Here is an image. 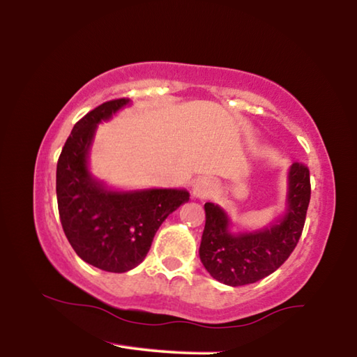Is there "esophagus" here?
I'll return each mask as SVG.
<instances>
[{
  "label": "esophagus",
  "instance_id": "esophagus-1",
  "mask_svg": "<svg viewBox=\"0 0 357 357\" xmlns=\"http://www.w3.org/2000/svg\"><path fill=\"white\" fill-rule=\"evenodd\" d=\"M215 192V184L213 181L208 179V178H203V179H198L195 184L192 187V195L195 198H200V200H204V198H209L213 197Z\"/></svg>",
  "mask_w": 357,
  "mask_h": 357
}]
</instances>
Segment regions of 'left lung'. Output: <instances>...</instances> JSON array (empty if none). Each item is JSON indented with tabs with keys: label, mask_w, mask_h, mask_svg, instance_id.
I'll return each instance as SVG.
<instances>
[{
	"label": "left lung",
	"mask_w": 357,
	"mask_h": 357,
	"mask_svg": "<svg viewBox=\"0 0 357 357\" xmlns=\"http://www.w3.org/2000/svg\"><path fill=\"white\" fill-rule=\"evenodd\" d=\"M310 203L309 168L294 162L288 172L287 211L269 228L253 233H231L225 211L204 204L206 223L200 259L208 273L229 287L255 283L273 274L298 245Z\"/></svg>",
	"instance_id": "left-lung-1"
}]
</instances>
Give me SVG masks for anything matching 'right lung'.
<instances>
[{
  "label": "right lung",
  "instance_id": "obj_1",
  "mask_svg": "<svg viewBox=\"0 0 357 357\" xmlns=\"http://www.w3.org/2000/svg\"><path fill=\"white\" fill-rule=\"evenodd\" d=\"M129 99L104 102L84 114L64 143L56 165L58 211L66 238L83 261L107 273L140 264L154 234L173 211L189 202L184 189L108 190L88 170L96 128Z\"/></svg>",
  "mask_w": 357,
  "mask_h": 357
}]
</instances>
